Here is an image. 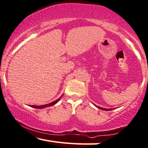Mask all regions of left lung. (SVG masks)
<instances>
[{
    "label": "left lung",
    "mask_w": 148,
    "mask_h": 148,
    "mask_svg": "<svg viewBox=\"0 0 148 148\" xmlns=\"http://www.w3.org/2000/svg\"><path fill=\"white\" fill-rule=\"evenodd\" d=\"M95 106H96L97 108H99V109H101V110H106V111H108V110H113L112 108H109V109H108V108H102V107L98 106H96V105H95Z\"/></svg>",
    "instance_id": "8db88e82"
}]
</instances>
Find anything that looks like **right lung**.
<instances>
[{"label": "right lung", "mask_w": 148, "mask_h": 148, "mask_svg": "<svg viewBox=\"0 0 148 148\" xmlns=\"http://www.w3.org/2000/svg\"><path fill=\"white\" fill-rule=\"evenodd\" d=\"M62 95L58 99H57V100H55V101H54V102H51V103H49V104H44V105H42V106H34V105H32V106H30L31 107H32V108H46V107H49V106H53V105H54V104H56V103H57L58 101L60 100V99L62 98Z\"/></svg>", "instance_id": "add662e5"}]
</instances>
